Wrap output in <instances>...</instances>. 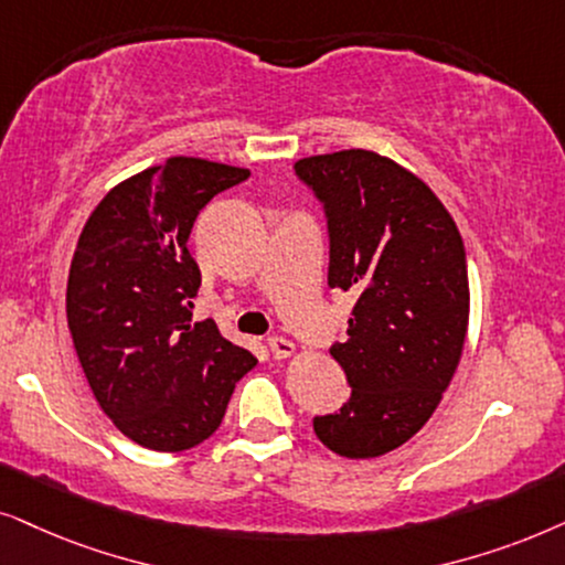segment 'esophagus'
<instances>
[{
  "instance_id": "1",
  "label": "esophagus",
  "mask_w": 565,
  "mask_h": 565,
  "mask_svg": "<svg viewBox=\"0 0 565 565\" xmlns=\"http://www.w3.org/2000/svg\"><path fill=\"white\" fill-rule=\"evenodd\" d=\"M268 349L276 359H289V356H295V353H297V345L287 341V338H281V335L268 338Z\"/></svg>"
}]
</instances>
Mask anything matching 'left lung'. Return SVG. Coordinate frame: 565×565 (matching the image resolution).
Masks as SVG:
<instances>
[{"instance_id": "1", "label": "left lung", "mask_w": 565, "mask_h": 565, "mask_svg": "<svg viewBox=\"0 0 565 565\" xmlns=\"http://www.w3.org/2000/svg\"><path fill=\"white\" fill-rule=\"evenodd\" d=\"M297 175L326 204L328 284L356 295L330 353L351 397L315 418L330 452L372 460L420 428L460 366L470 322L460 230L418 175L372 149L302 157Z\"/></svg>"}]
</instances>
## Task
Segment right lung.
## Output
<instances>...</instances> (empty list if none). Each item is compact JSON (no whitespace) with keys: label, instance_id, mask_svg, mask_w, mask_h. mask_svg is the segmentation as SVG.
<instances>
[{"label":"right lung","instance_id":"1","mask_svg":"<svg viewBox=\"0 0 565 565\" xmlns=\"http://www.w3.org/2000/svg\"><path fill=\"white\" fill-rule=\"evenodd\" d=\"M250 170L170 157L113 185L82 230L66 284L79 364L116 428L154 452L199 447L258 364L214 320L191 322L193 222Z\"/></svg>","mask_w":565,"mask_h":565}]
</instances>
